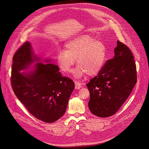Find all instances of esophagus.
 <instances>
[{
  "label": "esophagus",
  "mask_w": 149,
  "mask_h": 149,
  "mask_svg": "<svg viewBox=\"0 0 149 149\" xmlns=\"http://www.w3.org/2000/svg\"><path fill=\"white\" fill-rule=\"evenodd\" d=\"M75 89H80V88H81V84L80 83L75 81Z\"/></svg>",
  "instance_id": "1"
}]
</instances>
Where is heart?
Listing matches in <instances>:
<instances>
[{"label": "heart", "instance_id": "heart-1", "mask_svg": "<svg viewBox=\"0 0 149 149\" xmlns=\"http://www.w3.org/2000/svg\"><path fill=\"white\" fill-rule=\"evenodd\" d=\"M107 57V48L103 42L89 35L77 37L68 42L65 50H60L57 55V62L61 70L69 72L74 65L77 68L74 76L80 78L97 75L103 68Z\"/></svg>", "mask_w": 149, "mask_h": 149}]
</instances>
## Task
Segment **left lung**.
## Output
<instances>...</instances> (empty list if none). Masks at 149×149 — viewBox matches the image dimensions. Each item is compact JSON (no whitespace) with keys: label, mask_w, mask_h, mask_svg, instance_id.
Instances as JSON below:
<instances>
[{"label":"left lung","mask_w":149,"mask_h":149,"mask_svg":"<svg viewBox=\"0 0 149 149\" xmlns=\"http://www.w3.org/2000/svg\"><path fill=\"white\" fill-rule=\"evenodd\" d=\"M114 52V57L107 60L98 75L86 84L90 92L89 110L102 118L119 110L137 80L136 64L130 49L118 40Z\"/></svg>","instance_id":"left-lung-1"}]
</instances>
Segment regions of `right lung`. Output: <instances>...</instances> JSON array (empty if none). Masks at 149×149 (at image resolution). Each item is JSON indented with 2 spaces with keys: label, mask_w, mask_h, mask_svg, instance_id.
Wrapping results in <instances>:
<instances>
[{
  "label": "right lung",
  "mask_w": 149,
  "mask_h": 149,
  "mask_svg": "<svg viewBox=\"0 0 149 149\" xmlns=\"http://www.w3.org/2000/svg\"><path fill=\"white\" fill-rule=\"evenodd\" d=\"M35 61L40 60L26 42L13 57L12 89L31 114L45 123H53L64 115L75 84L69 78L61 76L58 66L52 63H37L33 72H20Z\"/></svg>",
  "instance_id": "obj_1"
}]
</instances>
